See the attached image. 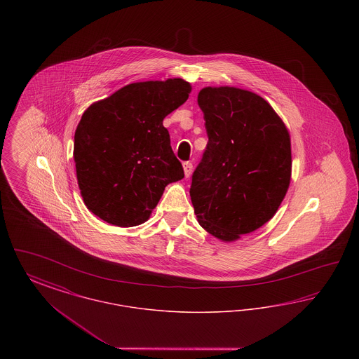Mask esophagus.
<instances>
[{"instance_id":"1","label":"esophagus","mask_w":359,"mask_h":359,"mask_svg":"<svg viewBox=\"0 0 359 359\" xmlns=\"http://www.w3.org/2000/svg\"><path fill=\"white\" fill-rule=\"evenodd\" d=\"M183 168H184V175H186V177H189V175L192 173V163H191V161H186V163H183Z\"/></svg>"}]
</instances>
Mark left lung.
<instances>
[{
	"label": "left lung",
	"instance_id": "8db88e82",
	"mask_svg": "<svg viewBox=\"0 0 359 359\" xmlns=\"http://www.w3.org/2000/svg\"><path fill=\"white\" fill-rule=\"evenodd\" d=\"M198 104L208 142L189 189L199 224L231 242L273 218L290 183L287 126L262 97L237 87H205Z\"/></svg>",
	"mask_w": 359,
	"mask_h": 359
}]
</instances>
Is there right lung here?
<instances>
[{
    "label": "right lung",
    "instance_id": "obj_1",
    "mask_svg": "<svg viewBox=\"0 0 359 359\" xmlns=\"http://www.w3.org/2000/svg\"><path fill=\"white\" fill-rule=\"evenodd\" d=\"M189 93L180 78L137 82L87 107L75 130L74 160L93 214L120 227L141 224L165 187L184 177L163 120Z\"/></svg>",
    "mask_w": 359,
    "mask_h": 359
}]
</instances>
